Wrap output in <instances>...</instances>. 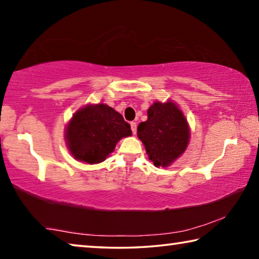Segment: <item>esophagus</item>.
<instances>
[{
	"label": "esophagus",
	"mask_w": 259,
	"mask_h": 259,
	"mask_svg": "<svg viewBox=\"0 0 259 259\" xmlns=\"http://www.w3.org/2000/svg\"><path fill=\"white\" fill-rule=\"evenodd\" d=\"M130 125H131V130H133V134L135 135L137 133V123H136V122H131Z\"/></svg>",
	"instance_id": "34e87169"
}]
</instances>
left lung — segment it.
I'll return each mask as SVG.
<instances>
[{
    "instance_id": "8db88e82",
    "label": "left lung",
    "mask_w": 259,
    "mask_h": 259,
    "mask_svg": "<svg viewBox=\"0 0 259 259\" xmlns=\"http://www.w3.org/2000/svg\"><path fill=\"white\" fill-rule=\"evenodd\" d=\"M137 136L155 166H168L188 145L190 126L183 112L171 100L155 102L147 111V120L139 123Z\"/></svg>"
}]
</instances>
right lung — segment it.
Listing matches in <instances>:
<instances>
[{
    "mask_svg": "<svg viewBox=\"0 0 259 259\" xmlns=\"http://www.w3.org/2000/svg\"><path fill=\"white\" fill-rule=\"evenodd\" d=\"M133 135L119 112L105 104L87 105L74 114L65 131L66 145L74 159L96 164L103 162L117 142Z\"/></svg>",
    "mask_w": 259,
    "mask_h": 259,
    "instance_id": "add662e5",
    "label": "right lung"
}]
</instances>
